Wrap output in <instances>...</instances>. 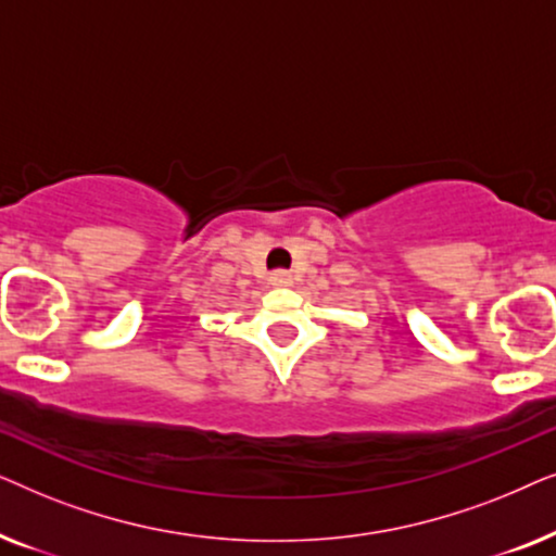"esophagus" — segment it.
Returning <instances> with one entry per match:
<instances>
[{"label":"esophagus","mask_w":556,"mask_h":556,"mask_svg":"<svg viewBox=\"0 0 556 556\" xmlns=\"http://www.w3.org/2000/svg\"><path fill=\"white\" fill-rule=\"evenodd\" d=\"M270 283L273 286H291L293 283V276L288 270H273L270 273Z\"/></svg>","instance_id":"obj_1"}]
</instances>
